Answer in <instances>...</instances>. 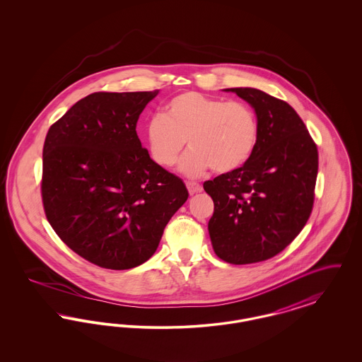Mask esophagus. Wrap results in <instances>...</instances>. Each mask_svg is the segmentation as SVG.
<instances>
[{
    "instance_id": "esophagus-1",
    "label": "esophagus",
    "mask_w": 362,
    "mask_h": 362,
    "mask_svg": "<svg viewBox=\"0 0 362 362\" xmlns=\"http://www.w3.org/2000/svg\"><path fill=\"white\" fill-rule=\"evenodd\" d=\"M186 186H187V189H189V195H194V194H198V192L202 191V186L195 183V182H187Z\"/></svg>"
}]
</instances>
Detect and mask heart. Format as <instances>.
Returning <instances> with one entry per match:
<instances>
[{"mask_svg": "<svg viewBox=\"0 0 362 362\" xmlns=\"http://www.w3.org/2000/svg\"><path fill=\"white\" fill-rule=\"evenodd\" d=\"M258 136L257 117L247 104L192 90L171 98L163 114L151 117L145 126L149 153L161 167L173 165L189 139L191 151L179 170L189 177L210 168L218 173L239 170L252 155Z\"/></svg>", "mask_w": 362, "mask_h": 362, "instance_id": "heart-1", "label": "heart"}]
</instances>
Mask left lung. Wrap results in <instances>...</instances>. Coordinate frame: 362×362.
<instances>
[{
	"instance_id": "left-lung-1",
	"label": "left lung",
	"mask_w": 362,
	"mask_h": 362,
	"mask_svg": "<svg viewBox=\"0 0 362 362\" xmlns=\"http://www.w3.org/2000/svg\"><path fill=\"white\" fill-rule=\"evenodd\" d=\"M250 104L259 136L248 161L204 183L214 202L209 235L216 255L248 264L273 258L310 218L317 148L286 102L257 88H226Z\"/></svg>"
}]
</instances>
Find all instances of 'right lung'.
Returning <instances> with one entry per match:
<instances>
[{"label": "right lung", "mask_w": 362, "mask_h": 362, "mask_svg": "<svg viewBox=\"0 0 362 362\" xmlns=\"http://www.w3.org/2000/svg\"><path fill=\"white\" fill-rule=\"evenodd\" d=\"M152 92H96L70 107L43 146L46 217L70 250L104 269L142 264L187 198L136 132Z\"/></svg>", "instance_id": "1"}]
</instances>
